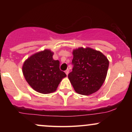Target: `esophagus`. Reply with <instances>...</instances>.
I'll list each match as a JSON object with an SVG mask.
<instances>
[{
  "mask_svg": "<svg viewBox=\"0 0 132 132\" xmlns=\"http://www.w3.org/2000/svg\"><path fill=\"white\" fill-rule=\"evenodd\" d=\"M69 69H67L66 71H65V73H66V75L67 76L68 75V74H69Z\"/></svg>",
  "mask_w": 132,
  "mask_h": 132,
  "instance_id": "34e87169",
  "label": "esophagus"
}]
</instances>
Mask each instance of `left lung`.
I'll return each mask as SVG.
<instances>
[{"label":"left lung","instance_id":"left-lung-1","mask_svg":"<svg viewBox=\"0 0 132 132\" xmlns=\"http://www.w3.org/2000/svg\"><path fill=\"white\" fill-rule=\"evenodd\" d=\"M73 64L68 78L76 92L89 95L101 88L108 71L107 57L101 51L89 47H79L72 51Z\"/></svg>","mask_w":132,"mask_h":132}]
</instances>
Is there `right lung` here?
<instances>
[{"label": "right lung", "instance_id": "add662e5", "mask_svg": "<svg viewBox=\"0 0 132 132\" xmlns=\"http://www.w3.org/2000/svg\"><path fill=\"white\" fill-rule=\"evenodd\" d=\"M53 54L50 50L45 49L28 57L22 66L25 80L39 93L46 94L56 91L66 76L60 69V61L53 58Z\"/></svg>", "mask_w": 132, "mask_h": 132}]
</instances>
